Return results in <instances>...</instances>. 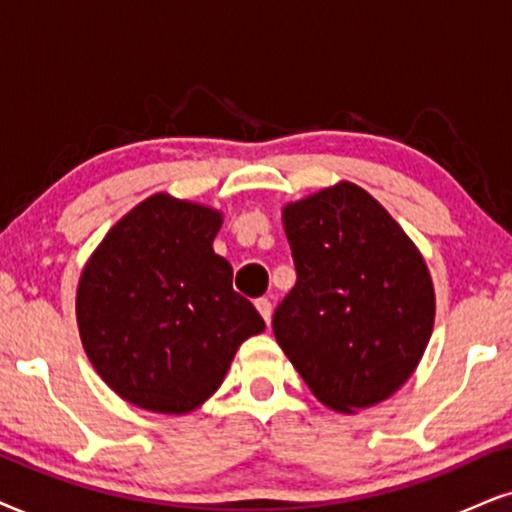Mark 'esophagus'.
<instances>
[{"label": "esophagus", "mask_w": 512, "mask_h": 512, "mask_svg": "<svg viewBox=\"0 0 512 512\" xmlns=\"http://www.w3.org/2000/svg\"><path fill=\"white\" fill-rule=\"evenodd\" d=\"M255 307H257V312L262 314V319L264 321H271V302H269V297H260V300L255 302Z\"/></svg>", "instance_id": "obj_1"}]
</instances>
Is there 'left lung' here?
<instances>
[{"label": "left lung", "mask_w": 512, "mask_h": 512, "mask_svg": "<svg viewBox=\"0 0 512 512\" xmlns=\"http://www.w3.org/2000/svg\"><path fill=\"white\" fill-rule=\"evenodd\" d=\"M297 281L274 335L319 401L335 411L378 404L416 371L435 323V290L416 245L357 184L283 210Z\"/></svg>", "instance_id": "8db88e82"}]
</instances>
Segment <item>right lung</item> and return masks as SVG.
I'll use <instances>...</instances> for the list:
<instances>
[{"label":"right lung","mask_w":512,"mask_h":512,"mask_svg":"<svg viewBox=\"0 0 512 512\" xmlns=\"http://www.w3.org/2000/svg\"><path fill=\"white\" fill-rule=\"evenodd\" d=\"M222 215L158 193L108 231L82 271L77 326L89 361L129 404L186 413L222 385L264 319L212 250Z\"/></svg>","instance_id":"1"}]
</instances>
